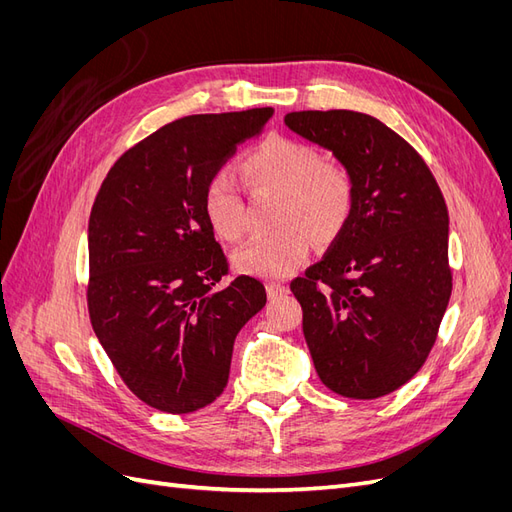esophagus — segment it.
Returning <instances> with one entry per match:
<instances>
[{
  "label": "esophagus",
  "mask_w": 512,
  "mask_h": 512,
  "mask_svg": "<svg viewBox=\"0 0 512 512\" xmlns=\"http://www.w3.org/2000/svg\"><path fill=\"white\" fill-rule=\"evenodd\" d=\"M288 292V288L286 286H282V284H267V297H269V301H275V299H280L282 294H286Z\"/></svg>",
  "instance_id": "1"
}]
</instances>
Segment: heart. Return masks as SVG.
<instances>
[{
    "label": "heart",
    "instance_id": "1",
    "mask_svg": "<svg viewBox=\"0 0 512 512\" xmlns=\"http://www.w3.org/2000/svg\"><path fill=\"white\" fill-rule=\"evenodd\" d=\"M241 170L256 192L277 194L273 224L282 228L237 247L230 256L237 273L284 280L305 265L312 239L329 243L344 230L352 209V181L342 166L322 162L314 147L271 136L247 153ZM203 211L220 239L237 241L243 235V198L228 170L207 181Z\"/></svg>",
    "mask_w": 512,
    "mask_h": 512
}]
</instances>
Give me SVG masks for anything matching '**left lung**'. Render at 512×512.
<instances>
[{
	"instance_id": "1",
	"label": "left lung",
	"mask_w": 512,
	"mask_h": 512,
	"mask_svg": "<svg viewBox=\"0 0 512 512\" xmlns=\"http://www.w3.org/2000/svg\"><path fill=\"white\" fill-rule=\"evenodd\" d=\"M284 123L342 164L354 194L327 256L290 284L316 374L342 397L389 395L425 363L451 299L442 192L376 117L299 111Z\"/></svg>"
}]
</instances>
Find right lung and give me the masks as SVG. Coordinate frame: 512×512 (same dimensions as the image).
<instances>
[{
    "instance_id": "right-lung-1",
    "label": "right lung",
    "mask_w": 512,
    "mask_h": 512,
    "mask_svg": "<svg viewBox=\"0 0 512 512\" xmlns=\"http://www.w3.org/2000/svg\"><path fill=\"white\" fill-rule=\"evenodd\" d=\"M271 115L250 108L168 123L123 153L91 207V327L128 389L156 410L188 414L220 397L235 337L267 303L254 277L215 288L228 265L203 192Z\"/></svg>"
}]
</instances>
